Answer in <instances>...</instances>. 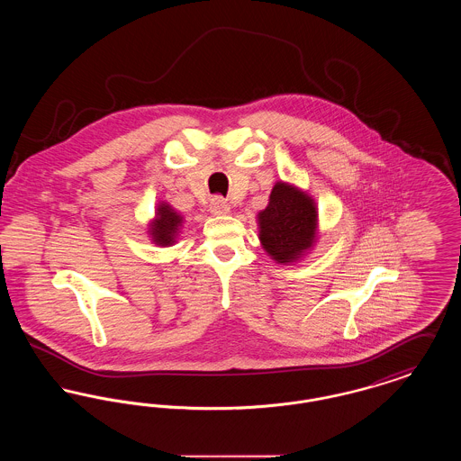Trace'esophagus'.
<instances>
[{
	"label": "esophagus",
	"mask_w": 461,
	"mask_h": 461,
	"mask_svg": "<svg viewBox=\"0 0 461 461\" xmlns=\"http://www.w3.org/2000/svg\"><path fill=\"white\" fill-rule=\"evenodd\" d=\"M230 203L224 200V198L214 197L211 198L209 202V211L214 214V216H226L230 214Z\"/></svg>",
	"instance_id": "esophagus-1"
}]
</instances>
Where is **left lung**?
Here are the masks:
<instances>
[{"instance_id":"1","label":"left lung","mask_w":461,"mask_h":461,"mask_svg":"<svg viewBox=\"0 0 461 461\" xmlns=\"http://www.w3.org/2000/svg\"><path fill=\"white\" fill-rule=\"evenodd\" d=\"M258 226L261 245L275 263H297L316 243V202L301 188L276 181L266 209L258 214Z\"/></svg>"}]
</instances>
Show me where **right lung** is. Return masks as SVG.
I'll return each instance as SVG.
<instances>
[{
  "mask_svg": "<svg viewBox=\"0 0 461 461\" xmlns=\"http://www.w3.org/2000/svg\"><path fill=\"white\" fill-rule=\"evenodd\" d=\"M183 226V216L176 212L167 202H160L155 211V218L149 224V235L155 245L171 247L175 245Z\"/></svg>",
  "mask_w": 461,
  "mask_h": 461,
  "instance_id": "right-lung-1",
  "label": "right lung"
}]
</instances>
